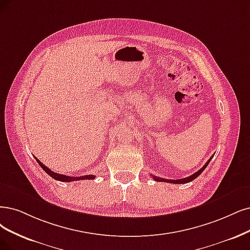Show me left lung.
<instances>
[{
	"label": "left lung",
	"instance_id": "obj_1",
	"mask_svg": "<svg viewBox=\"0 0 250 250\" xmlns=\"http://www.w3.org/2000/svg\"><path fill=\"white\" fill-rule=\"evenodd\" d=\"M212 158H213V155L211 156V158L206 162V164L203 166V167L199 170V171H197L196 173H193L192 175H190V176H188V177H187V178H182V179H176V180H170V179H164V178H160V177H156V176H153L152 175V178L155 180V181H163V182H169V183H176V184H182V183H188V182H190V181H192V180H195L199 175L204 171L205 169H206V167L208 166V164L210 163V161L212 160Z\"/></svg>",
	"mask_w": 250,
	"mask_h": 250
}]
</instances>
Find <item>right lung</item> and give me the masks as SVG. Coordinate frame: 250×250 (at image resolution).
<instances>
[{"instance_id": "right-lung-1", "label": "right lung", "mask_w": 250, "mask_h": 250, "mask_svg": "<svg viewBox=\"0 0 250 250\" xmlns=\"http://www.w3.org/2000/svg\"><path fill=\"white\" fill-rule=\"evenodd\" d=\"M37 163L40 165V167L47 173L50 177H52L55 180H59V181H62V182H72V181H77V180H84V179H95L96 176L95 175H84V176H79V177H73V176H67V175H62V174H59V173H55L53 171H51L48 167H46L45 165H43L38 159L35 158Z\"/></svg>"}]
</instances>
